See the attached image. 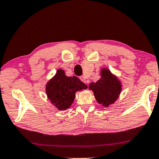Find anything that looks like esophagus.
Here are the masks:
<instances>
[{"label": "esophagus", "mask_w": 159, "mask_h": 159, "mask_svg": "<svg viewBox=\"0 0 159 159\" xmlns=\"http://www.w3.org/2000/svg\"><path fill=\"white\" fill-rule=\"evenodd\" d=\"M80 79H81V81L82 82H84V83L88 85V84H89V81H88V80L84 77V76H81V77H80Z\"/></svg>", "instance_id": "obj_1"}]
</instances>
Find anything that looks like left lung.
<instances>
[{
	"mask_svg": "<svg viewBox=\"0 0 159 159\" xmlns=\"http://www.w3.org/2000/svg\"><path fill=\"white\" fill-rule=\"evenodd\" d=\"M89 88L93 91L97 102L107 107L118 99L121 92V84L110 70L103 68L100 79L95 83H91Z\"/></svg>",
	"mask_w": 159,
	"mask_h": 159,
	"instance_id": "left-lung-1",
	"label": "left lung"
}]
</instances>
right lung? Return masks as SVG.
<instances>
[{
  "instance_id": "obj_1",
  "label": "right lung",
  "mask_w": 159,
  "mask_h": 159,
  "mask_svg": "<svg viewBox=\"0 0 159 159\" xmlns=\"http://www.w3.org/2000/svg\"><path fill=\"white\" fill-rule=\"evenodd\" d=\"M87 88V86L76 76L67 77L64 70L59 69L46 85V93L55 107L65 110L71 106L76 92Z\"/></svg>"
}]
</instances>
